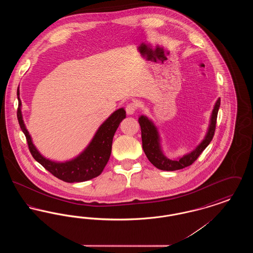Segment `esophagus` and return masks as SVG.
Segmentation results:
<instances>
[{
  "label": "esophagus",
  "mask_w": 253,
  "mask_h": 253,
  "mask_svg": "<svg viewBox=\"0 0 253 253\" xmlns=\"http://www.w3.org/2000/svg\"><path fill=\"white\" fill-rule=\"evenodd\" d=\"M136 108H137V105L134 103V102H131V103H129V104H127V106H126V113H127V115H133L134 113H135V111H136Z\"/></svg>",
  "instance_id": "34e87169"
}]
</instances>
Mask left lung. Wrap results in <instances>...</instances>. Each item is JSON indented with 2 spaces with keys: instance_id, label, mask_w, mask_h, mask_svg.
Returning a JSON list of instances; mask_svg holds the SVG:
<instances>
[{
  "instance_id": "1",
  "label": "left lung",
  "mask_w": 253,
  "mask_h": 253,
  "mask_svg": "<svg viewBox=\"0 0 253 253\" xmlns=\"http://www.w3.org/2000/svg\"><path fill=\"white\" fill-rule=\"evenodd\" d=\"M220 107V98H218L213 106L208 131L205 134L203 140L195 147V149L191 153L186 154L183 157L177 159H169L163 153L161 146V137L157 127L152 120L148 119L142 115L138 118V122L141 127V137H142V148L145 155L149 161L157 169L162 170H176L186 168L192 165L193 162L202 154V152L211 143L216 125L217 114Z\"/></svg>"
}]
</instances>
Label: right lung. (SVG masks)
I'll use <instances>...</instances> for the list:
<instances>
[{
    "label": "right lung",
    "instance_id": "right-lung-1",
    "mask_svg": "<svg viewBox=\"0 0 253 253\" xmlns=\"http://www.w3.org/2000/svg\"><path fill=\"white\" fill-rule=\"evenodd\" d=\"M17 96L19 100V108L17 112L19 124L26 137L29 151L36 161L54 176L68 183L90 180L102 172L111 156L112 142L115 132L119 128L121 121L126 118V112L124 109L120 108L115 111L98 127L90 143L80 155L70 160L60 162L43 157L38 151L24 124L19 89L17 91Z\"/></svg>",
    "mask_w": 253,
    "mask_h": 253
}]
</instances>
